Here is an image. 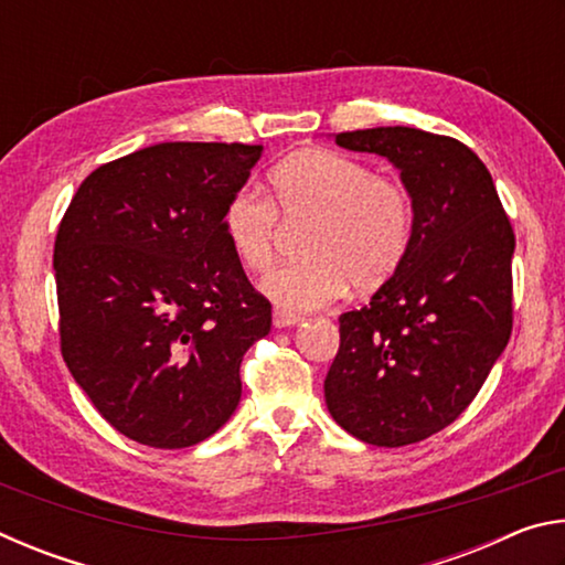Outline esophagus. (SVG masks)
<instances>
[{
	"label": "esophagus",
	"mask_w": 565,
	"mask_h": 565,
	"mask_svg": "<svg viewBox=\"0 0 565 565\" xmlns=\"http://www.w3.org/2000/svg\"><path fill=\"white\" fill-rule=\"evenodd\" d=\"M301 321V317H296L291 311H284V309H274V327L276 329H286V327H296V323Z\"/></svg>",
	"instance_id": "esophagus-1"
}]
</instances>
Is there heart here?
Here are the masks:
<instances>
[{"label":"heart","mask_w":565,"mask_h":565,"mask_svg":"<svg viewBox=\"0 0 565 565\" xmlns=\"http://www.w3.org/2000/svg\"><path fill=\"white\" fill-rule=\"evenodd\" d=\"M271 199L289 222H311L309 259L271 271L262 291L284 311H311L353 291H374L404 264L414 236L406 186L374 174L363 161L329 149H301L274 167ZM276 209L236 191L224 209V236L238 264L266 271L274 262Z\"/></svg>","instance_id":"1"}]
</instances>
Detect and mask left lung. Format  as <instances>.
I'll return each instance as SVG.
<instances>
[{"instance_id":"obj_1","label":"left lung","mask_w":565,"mask_h":565,"mask_svg":"<svg viewBox=\"0 0 565 565\" xmlns=\"http://www.w3.org/2000/svg\"><path fill=\"white\" fill-rule=\"evenodd\" d=\"M333 139L398 169L414 236L371 301L339 317L323 396L359 441L416 444L463 414L511 339L515 236L489 169L461 141L414 127Z\"/></svg>"}]
</instances>
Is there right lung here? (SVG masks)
Wrapping results in <instances>:
<instances>
[{"label": "right lung", "instance_id": "obj_1", "mask_svg": "<svg viewBox=\"0 0 565 565\" xmlns=\"http://www.w3.org/2000/svg\"><path fill=\"white\" fill-rule=\"evenodd\" d=\"M264 147L164 141L82 181L54 242L62 356L131 441L186 448L242 398L244 353L271 303L224 236V209Z\"/></svg>", "mask_w": 565, "mask_h": 565}]
</instances>
